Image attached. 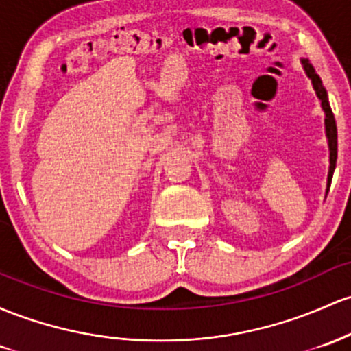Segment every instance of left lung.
Wrapping results in <instances>:
<instances>
[{"label": "left lung", "mask_w": 351, "mask_h": 351, "mask_svg": "<svg viewBox=\"0 0 351 351\" xmlns=\"http://www.w3.org/2000/svg\"><path fill=\"white\" fill-rule=\"evenodd\" d=\"M302 64H303V69H305L306 76L311 80V84H313L315 93H317L319 103H322L323 111H325V132H326V138H328V148H330V169H328V183H326V193H328L330 184H332L335 167H337V153H338L337 123H335L332 108H330L328 95H326L325 86H323L322 80H319L317 71H315V68L311 66V63L308 60H302Z\"/></svg>", "instance_id": "left-lung-1"}]
</instances>
